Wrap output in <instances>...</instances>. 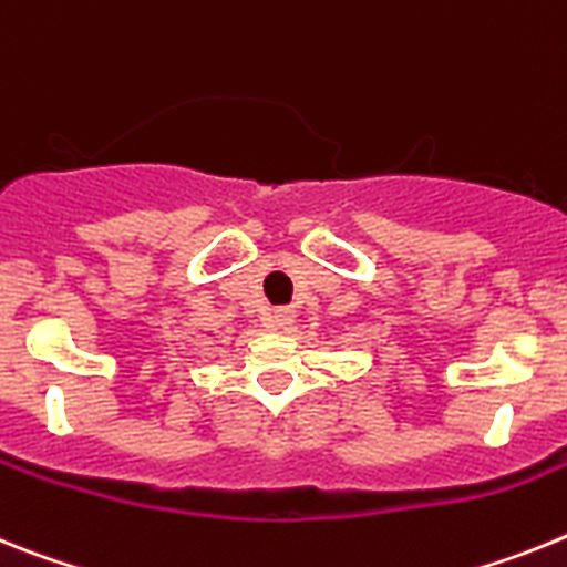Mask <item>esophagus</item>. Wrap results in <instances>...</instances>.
<instances>
[{
    "label": "esophagus",
    "instance_id": "34e87169",
    "mask_svg": "<svg viewBox=\"0 0 567 567\" xmlns=\"http://www.w3.org/2000/svg\"><path fill=\"white\" fill-rule=\"evenodd\" d=\"M268 322L270 328H277V331H290V324L297 322V311L293 308H274V311L268 313Z\"/></svg>",
    "mask_w": 567,
    "mask_h": 567
}]
</instances>
